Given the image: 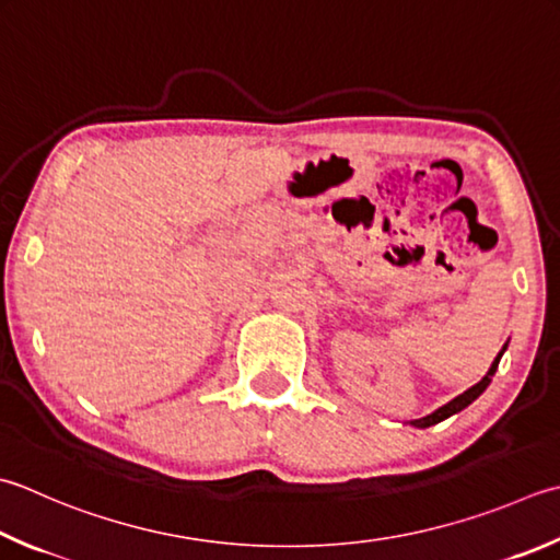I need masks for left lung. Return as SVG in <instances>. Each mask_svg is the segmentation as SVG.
Masks as SVG:
<instances>
[{
  "mask_svg": "<svg viewBox=\"0 0 560 560\" xmlns=\"http://www.w3.org/2000/svg\"><path fill=\"white\" fill-rule=\"evenodd\" d=\"M505 349H508V345L502 347V352L495 357V361H492L490 364V369H488V374L480 378L476 386H470L468 390H464L462 396H456L454 400H448L446 405H442L440 410H434L432 415H427V418H420V420H412L410 424L412 427H420V430H424V427H432V424H436V422H442V420H446V418H452V415H456V412H462L464 408H468L470 402H474L478 396H483V390L490 386V381H492V376H495V371H498V364H500V359H502V354H505Z\"/></svg>",
  "mask_w": 560,
  "mask_h": 560,
  "instance_id": "1",
  "label": "left lung"
}]
</instances>
